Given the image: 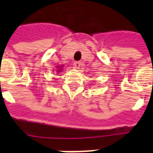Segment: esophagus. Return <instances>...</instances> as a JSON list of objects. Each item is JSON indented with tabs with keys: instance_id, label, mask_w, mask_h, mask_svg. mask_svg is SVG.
<instances>
[{
	"instance_id": "esophagus-1",
	"label": "esophagus",
	"mask_w": 153,
	"mask_h": 153,
	"mask_svg": "<svg viewBox=\"0 0 153 153\" xmlns=\"http://www.w3.org/2000/svg\"><path fill=\"white\" fill-rule=\"evenodd\" d=\"M74 67L76 68H81V66H82V63H81L80 61H76V62H74Z\"/></svg>"
}]
</instances>
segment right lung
Here are the masks:
<instances>
[{
	"label": "right lung",
	"mask_w": 153,
	"mask_h": 153,
	"mask_svg": "<svg viewBox=\"0 0 153 153\" xmlns=\"http://www.w3.org/2000/svg\"><path fill=\"white\" fill-rule=\"evenodd\" d=\"M57 68H59V69L56 71L57 72H60V71H62V66H58Z\"/></svg>",
	"instance_id": "obj_1"
}]
</instances>
